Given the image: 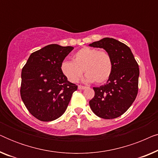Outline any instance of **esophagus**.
<instances>
[{"instance_id":"34e87169","label":"esophagus","mask_w":158,"mask_h":158,"mask_svg":"<svg viewBox=\"0 0 158 158\" xmlns=\"http://www.w3.org/2000/svg\"><path fill=\"white\" fill-rule=\"evenodd\" d=\"M85 88H86L85 86H83V85H78V89L79 90H83V89H85Z\"/></svg>"}]
</instances>
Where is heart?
<instances>
[{
  "label": "heart",
  "mask_w": 158,
  "mask_h": 158,
  "mask_svg": "<svg viewBox=\"0 0 158 158\" xmlns=\"http://www.w3.org/2000/svg\"><path fill=\"white\" fill-rule=\"evenodd\" d=\"M61 71L71 83H76L83 73L88 82L96 84L106 82L113 70L111 56L106 50L84 47L73 56V62L64 60L60 65Z\"/></svg>",
  "instance_id": "heart-1"
}]
</instances>
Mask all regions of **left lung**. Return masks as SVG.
I'll return each mask as SVG.
<instances>
[{
  "instance_id": "1",
  "label": "left lung",
  "mask_w": 158,
  "mask_h": 158,
  "mask_svg": "<svg viewBox=\"0 0 158 158\" xmlns=\"http://www.w3.org/2000/svg\"><path fill=\"white\" fill-rule=\"evenodd\" d=\"M90 47L103 48L111 56L113 70L106 84L94 87L89 101L93 112L105 119L122 116L131 106L138 93L139 69L130 48L113 38H103Z\"/></svg>"
}]
</instances>
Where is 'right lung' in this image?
Here are the masks:
<instances>
[{
    "instance_id": "1",
    "label": "right lung",
    "mask_w": 158,
    "mask_h": 158,
    "mask_svg": "<svg viewBox=\"0 0 158 158\" xmlns=\"http://www.w3.org/2000/svg\"><path fill=\"white\" fill-rule=\"evenodd\" d=\"M73 47L49 44L31 53L21 71L20 94L32 116L42 122L61 116L77 85L68 81L60 65Z\"/></svg>"
}]
</instances>
